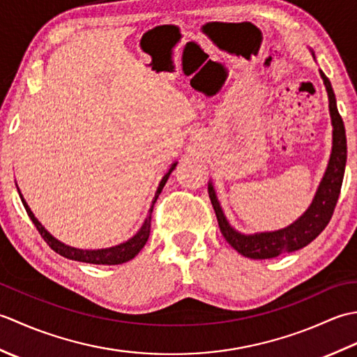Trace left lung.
<instances>
[{
	"mask_svg": "<svg viewBox=\"0 0 357 357\" xmlns=\"http://www.w3.org/2000/svg\"><path fill=\"white\" fill-rule=\"evenodd\" d=\"M314 58V53L312 52ZM321 78L324 81L325 90L328 95V110L333 126V141H331V153L325 169L324 176L321 179L317 190L313 196V201L308 208L302 213L294 222L284 227V229L273 231H261L253 234H244L234 230L227 221L224 210L219 202L215 187L211 181H208V195L210 201L213 204L215 213L218 218L219 229H221L225 241L236 250L242 256L250 259H271L282 253H291L296 250L304 248L310 242L319 236L321 231L330 222L333 211H335L336 202L342 187L345 164H347V136L344 121L337 112L336 96L333 92L330 79L325 73L319 70Z\"/></svg>",
	"mask_w": 357,
	"mask_h": 357,
	"instance_id": "left-lung-1",
	"label": "left lung"
}]
</instances>
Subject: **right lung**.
<instances>
[{"label":"right lung","instance_id":"obj_1","mask_svg":"<svg viewBox=\"0 0 357 357\" xmlns=\"http://www.w3.org/2000/svg\"><path fill=\"white\" fill-rule=\"evenodd\" d=\"M178 161H174L170 167L169 170H167V173L162 176L161 183H159L158 188H156V193H155V198L153 201H151V206H150V210L149 213L146 216V219H144V222L141 225V229L136 231L135 236H132L130 239H127L126 242H123V244H118L115 247H109V248H98V250H82V248H75V247H70L64 244V242L58 241L55 236H52V234L44 229V225L38 221V219L35 218L33 211L30 210V207L27 206L26 199L22 198V195L20 192L18 188V193H20V198L22 201V206H24L26 211L29 218L32 219V222L35 224V227L38 229V231L41 233V236L44 238V241L47 242L49 247L53 250V252H56L58 255H61L64 257H67V259H72V261H78V262H86V264H96V265H118V264H124L127 261L133 259V257L138 255L142 247L146 245V242L150 236V222H151V211H153V206L155 202L158 199V196L161 195L162 188L167 183V179H169L170 173L174 170V167H176Z\"/></svg>","mask_w":357,"mask_h":357}]
</instances>
